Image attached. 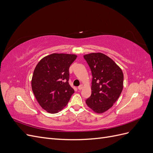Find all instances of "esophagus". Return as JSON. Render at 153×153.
Returning a JSON list of instances; mask_svg holds the SVG:
<instances>
[{"mask_svg": "<svg viewBox=\"0 0 153 153\" xmlns=\"http://www.w3.org/2000/svg\"><path fill=\"white\" fill-rule=\"evenodd\" d=\"M82 87H83V85H80L78 87V90H81L82 89Z\"/></svg>", "mask_w": 153, "mask_h": 153, "instance_id": "esophagus-1", "label": "esophagus"}]
</instances>
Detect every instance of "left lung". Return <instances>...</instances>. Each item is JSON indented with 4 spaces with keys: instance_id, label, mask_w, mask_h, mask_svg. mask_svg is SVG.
<instances>
[{
    "instance_id": "1",
    "label": "left lung",
    "mask_w": 153,
    "mask_h": 153,
    "mask_svg": "<svg viewBox=\"0 0 153 153\" xmlns=\"http://www.w3.org/2000/svg\"><path fill=\"white\" fill-rule=\"evenodd\" d=\"M84 57L92 76L91 95L86 100V104L96 113L105 112L121 94L123 73L112 59L103 53H92Z\"/></svg>"
}]
</instances>
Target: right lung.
<instances>
[{"label":"right lung","instance_id":"add662e5","mask_svg":"<svg viewBox=\"0 0 153 153\" xmlns=\"http://www.w3.org/2000/svg\"><path fill=\"white\" fill-rule=\"evenodd\" d=\"M77 56L52 53L37 64L32 78V89L40 106L55 114L69 102L74 89L69 84V68Z\"/></svg>","mask_w":153,"mask_h":153}]
</instances>
